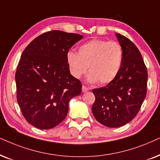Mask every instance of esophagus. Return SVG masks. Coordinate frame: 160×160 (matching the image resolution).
<instances>
[{"instance_id":"1","label":"esophagus","mask_w":160,"mask_h":160,"mask_svg":"<svg viewBox=\"0 0 160 160\" xmlns=\"http://www.w3.org/2000/svg\"><path fill=\"white\" fill-rule=\"evenodd\" d=\"M89 90H90V88H88V87H86V86H82V91L83 93L87 92V91H88Z\"/></svg>"}]
</instances>
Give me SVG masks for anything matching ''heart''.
Instances as JSON below:
<instances>
[{"label":"heart","mask_w":160,"mask_h":160,"mask_svg":"<svg viewBox=\"0 0 160 160\" xmlns=\"http://www.w3.org/2000/svg\"><path fill=\"white\" fill-rule=\"evenodd\" d=\"M123 50L117 42L93 39L78 48V53L69 51L67 55V64L74 78H80L88 69L90 82L99 81L105 85L111 82L120 71Z\"/></svg>","instance_id":"1"}]
</instances>
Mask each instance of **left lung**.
<instances>
[{
	"label": "left lung",
	"instance_id": "left-lung-1",
	"mask_svg": "<svg viewBox=\"0 0 160 160\" xmlns=\"http://www.w3.org/2000/svg\"><path fill=\"white\" fill-rule=\"evenodd\" d=\"M116 37L123 50L118 75L107 86L92 92L94 118L106 127H119L130 122L139 112L146 96L148 72L139 50L129 39Z\"/></svg>",
	"mask_w": 160,
	"mask_h": 160
}]
</instances>
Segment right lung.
<instances>
[{"label":"right lung","mask_w":160,"mask_h":160,"mask_svg":"<svg viewBox=\"0 0 160 160\" xmlns=\"http://www.w3.org/2000/svg\"><path fill=\"white\" fill-rule=\"evenodd\" d=\"M83 37L51 31L33 39L23 51L15 74L17 99L28 122L41 129L58 125L82 84L70 74L69 50Z\"/></svg>","instance_id":"add662e5"}]
</instances>
